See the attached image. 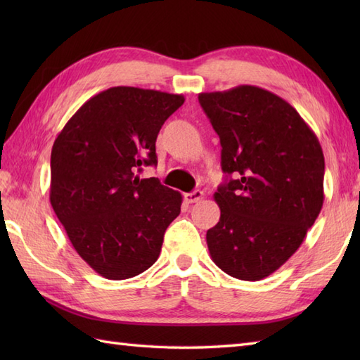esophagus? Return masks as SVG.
I'll use <instances>...</instances> for the list:
<instances>
[{"instance_id":"34e87169","label":"esophagus","mask_w":360,"mask_h":360,"mask_svg":"<svg viewBox=\"0 0 360 360\" xmlns=\"http://www.w3.org/2000/svg\"><path fill=\"white\" fill-rule=\"evenodd\" d=\"M202 198H204V192H201V190H195V192H192V193L184 195V200L187 204H195L198 201H201Z\"/></svg>"}]
</instances>
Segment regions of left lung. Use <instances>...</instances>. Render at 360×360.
Here are the masks:
<instances>
[{
	"instance_id": "8db88e82",
	"label": "left lung",
	"mask_w": 360,
	"mask_h": 360,
	"mask_svg": "<svg viewBox=\"0 0 360 360\" xmlns=\"http://www.w3.org/2000/svg\"><path fill=\"white\" fill-rule=\"evenodd\" d=\"M233 178L215 192L221 217L210 257L231 277H269L302 246L323 205L325 158L316 133L271 91L240 85L198 96Z\"/></svg>"
}]
</instances>
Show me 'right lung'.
Returning <instances> with one entry per match:
<instances>
[{
  "instance_id": "1",
  "label": "right lung",
  "mask_w": 360,
  "mask_h": 360,
  "mask_svg": "<svg viewBox=\"0 0 360 360\" xmlns=\"http://www.w3.org/2000/svg\"><path fill=\"white\" fill-rule=\"evenodd\" d=\"M184 101L155 89H105L52 145L51 205L75 252L105 278H131L155 264L179 215L181 193L137 173L158 164L159 129Z\"/></svg>"
}]
</instances>
